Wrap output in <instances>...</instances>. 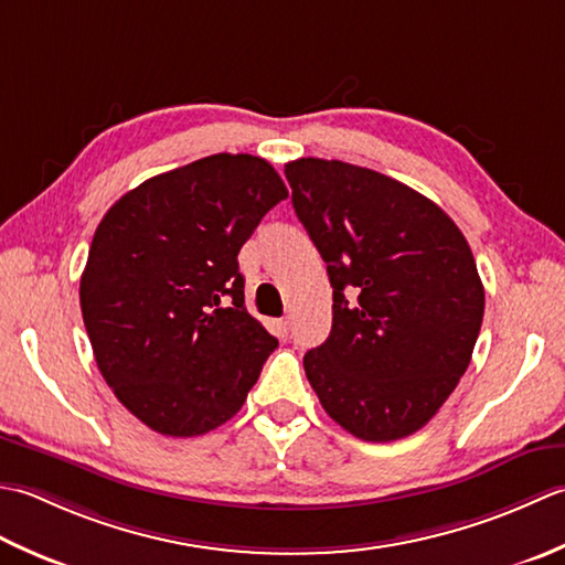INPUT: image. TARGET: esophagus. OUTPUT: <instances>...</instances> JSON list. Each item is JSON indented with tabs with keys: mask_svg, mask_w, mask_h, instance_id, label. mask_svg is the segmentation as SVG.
<instances>
[{
	"mask_svg": "<svg viewBox=\"0 0 565 565\" xmlns=\"http://www.w3.org/2000/svg\"><path fill=\"white\" fill-rule=\"evenodd\" d=\"M275 331H278V337H287L290 333V317H282V319H275Z\"/></svg>",
	"mask_w": 565,
	"mask_h": 565,
	"instance_id": "34e87169",
	"label": "esophagus"
}]
</instances>
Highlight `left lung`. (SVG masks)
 <instances>
[{
	"instance_id": "obj_1",
	"label": "left lung",
	"mask_w": 565,
	"mask_h": 565,
	"mask_svg": "<svg viewBox=\"0 0 565 565\" xmlns=\"http://www.w3.org/2000/svg\"><path fill=\"white\" fill-rule=\"evenodd\" d=\"M292 206L327 263L331 333L305 353L329 417L363 441L419 431L466 373L486 290L439 204L341 160L285 166Z\"/></svg>"
}]
</instances>
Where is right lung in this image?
<instances>
[{"label": "right lung", "mask_w": 565, "mask_h": 565, "mask_svg": "<svg viewBox=\"0 0 565 565\" xmlns=\"http://www.w3.org/2000/svg\"><path fill=\"white\" fill-rule=\"evenodd\" d=\"M287 198L258 156L216 153L126 192L102 218L79 307L102 377L163 436H200L244 407L278 347L244 305L238 250Z\"/></svg>", "instance_id": "right-lung-1"}]
</instances>
